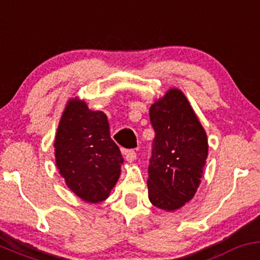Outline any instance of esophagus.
Masks as SVG:
<instances>
[{"mask_svg": "<svg viewBox=\"0 0 260 260\" xmlns=\"http://www.w3.org/2000/svg\"><path fill=\"white\" fill-rule=\"evenodd\" d=\"M124 155L127 162H133L134 160H136V152L134 150H125Z\"/></svg>", "mask_w": 260, "mask_h": 260, "instance_id": "1", "label": "esophagus"}]
</instances>
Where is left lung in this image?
Returning a JSON list of instances; mask_svg holds the SVG:
<instances>
[{
    "label": "left lung",
    "mask_w": 260,
    "mask_h": 260,
    "mask_svg": "<svg viewBox=\"0 0 260 260\" xmlns=\"http://www.w3.org/2000/svg\"><path fill=\"white\" fill-rule=\"evenodd\" d=\"M155 130L149 165V200L176 211L196 193L208 156L207 135L185 94L171 88L150 108Z\"/></svg>",
    "instance_id": "obj_1"
}]
</instances>
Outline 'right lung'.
Listing matches in <instances>:
<instances>
[{"mask_svg": "<svg viewBox=\"0 0 260 260\" xmlns=\"http://www.w3.org/2000/svg\"><path fill=\"white\" fill-rule=\"evenodd\" d=\"M108 118L84 100L67 103L54 140L55 165L67 186L89 203L107 200L124 162L110 138Z\"/></svg>", "mask_w": 260, "mask_h": 260, "instance_id": "add662e5", "label": "right lung"}]
</instances>
